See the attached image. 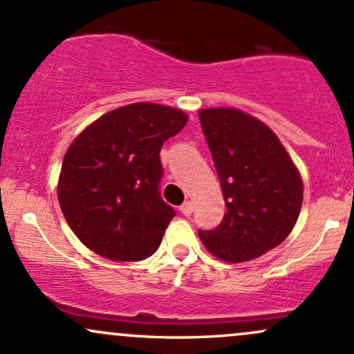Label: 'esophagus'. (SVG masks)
<instances>
[{
	"label": "esophagus",
	"instance_id": "34e87169",
	"mask_svg": "<svg viewBox=\"0 0 354 354\" xmlns=\"http://www.w3.org/2000/svg\"><path fill=\"white\" fill-rule=\"evenodd\" d=\"M180 211L183 214H185V216H189L191 213H193V203L191 201H185L183 203V205L180 206Z\"/></svg>",
	"mask_w": 354,
	"mask_h": 354
}]
</instances>
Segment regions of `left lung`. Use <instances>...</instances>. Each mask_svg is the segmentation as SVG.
Segmentation results:
<instances>
[{"label":"left lung","mask_w":354,"mask_h":354,"mask_svg":"<svg viewBox=\"0 0 354 354\" xmlns=\"http://www.w3.org/2000/svg\"><path fill=\"white\" fill-rule=\"evenodd\" d=\"M198 115L226 205L216 228L198 234L223 261H250L291 233L303 205L301 176L278 136L254 116L234 108Z\"/></svg>","instance_id":"8db88e82"}]
</instances>
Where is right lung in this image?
Wrapping results in <instances>:
<instances>
[{
    "mask_svg": "<svg viewBox=\"0 0 354 354\" xmlns=\"http://www.w3.org/2000/svg\"><path fill=\"white\" fill-rule=\"evenodd\" d=\"M186 121L180 109L133 103L76 136L61 165L58 200L84 246L113 261H141L160 248L174 216L160 194V151Z\"/></svg>",
    "mask_w": 354,
    "mask_h": 354,
    "instance_id": "right-lung-1",
    "label": "right lung"
}]
</instances>
